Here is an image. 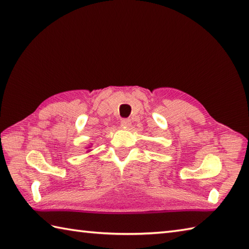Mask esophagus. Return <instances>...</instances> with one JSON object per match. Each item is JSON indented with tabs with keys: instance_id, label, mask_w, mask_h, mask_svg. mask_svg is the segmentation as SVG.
<instances>
[{
	"instance_id": "esophagus-1",
	"label": "esophagus",
	"mask_w": 249,
	"mask_h": 249,
	"mask_svg": "<svg viewBox=\"0 0 249 249\" xmlns=\"http://www.w3.org/2000/svg\"><path fill=\"white\" fill-rule=\"evenodd\" d=\"M130 124H131V122H130L129 119H123L121 121V126H122V127H124V128L129 127Z\"/></svg>"
}]
</instances>
